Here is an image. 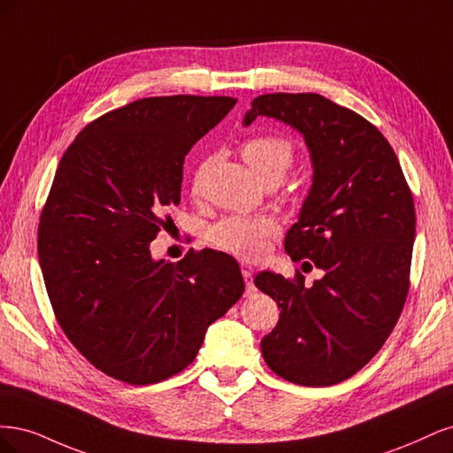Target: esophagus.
<instances>
[{
    "label": "esophagus",
    "instance_id": "obj_1",
    "mask_svg": "<svg viewBox=\"0 0 453 453\" xmlns=\"http://www.w3.org/2000/svg\"><path fill=\"white\" fill-rule=\"evenodd\" d=\"M242 279H244V284H246V291H244V296H252V294H256V286H254L252 273L248 271V269H242Z\"/></svg>",
    "mask_w": 453,
    "mask_h": 453
}]
</instances>
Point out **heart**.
<instances>
[{"label":"heart","mask_w":453,"mask_h":453,"mask_svg":"<svg viewBox=\"0 0 453 453\" xmlns=\"http://www.w3.org/2000/svg\"><path fill=\"white\" fill-rule=\"evenodd\" d=\"M242 156L257 177L267 182L284 179L294 162V144L282 135H256L242 142ZM203 169V167H201ZM201 169L196 174L199 182ZM279 233V224L271 216H226L207 229L212 246L244 259H254L265 250L269 239Z\"/></svg>","instance_id":"1"}]
</instances>
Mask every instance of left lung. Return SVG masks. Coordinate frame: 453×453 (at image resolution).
Instances as JSON below:
<instances>
[{
  "instance_id": "left-lung-1",
  "label": "left lung",
  "mask_w": 453,
  "mask_h": 453,
  "mask_svg": "<svg viewBox=\"0 0 453 453\" xmlns=\"http://www.w3.org/2000/svg\"><path fill=\"white\" fill-rule=\"evenodd\" d=\"M257 116L294 127L309 149L312 186L284 248L324 273L312 286L301 273L296 280L256 276L280 309L261 354L288 382L339 384L372 359L401 316L416 235L412 194L389 142L354 111L319 94H265L242 124Z\"/></svg>"
}]
</instances>
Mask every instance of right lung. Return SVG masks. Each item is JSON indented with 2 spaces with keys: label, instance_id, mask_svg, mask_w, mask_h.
Masks as SVG:
<instances>
[{
  "label": "right lung",
  "instance_id": "1",
  "mask_svg": "<svg viewBox=\"0 0 453 453\" xmlns=\"http://www.w3.org/2000/svg\"><path fill=\"white\" fill-rule=\"evenodd\" d=\"M235 104L144 97L86 126L60 159L39 224L42 279L67 339L116 380L147 386L186 369L242 296L224 252L177 264L150 254L180 203L186 154Z\"/></svg>",
  "mask_w": 453,
  "mask_h": 453
}]
</instances>
